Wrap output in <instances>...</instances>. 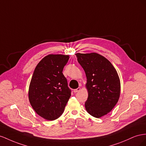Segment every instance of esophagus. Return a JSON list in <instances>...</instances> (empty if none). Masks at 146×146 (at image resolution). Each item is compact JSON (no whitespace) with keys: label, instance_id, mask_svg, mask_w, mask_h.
<instances>
[{"label":"esophagus","instance_id":"esophagus-1","mask_svg":"<svg viewBox=\"0 0 146 146\" xmlns=\"http://www.w3.org/2000/svg\"><path fill=\"white\" fill-rule=\"evenodd\" d=\"M80 90H81L80 87H78V88H77V89H74V90H73V92H74V93H76V92H80Z\"/></svg>","mask_w":146,"mask_h":146}]
</instances>
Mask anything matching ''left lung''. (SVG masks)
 I'll use <instances>...</instances> for the list:
<instances>
[{"label":"left lung","mask_w":146,"mask_h":146,"mask_svg":"<svg viewBox=\"0 0 146 146\" xmlns=\"http://www.w3.org/2000/svg\"><path fill=\"white\" fill-rule=\"evenodd\" d=\"M76 56L87 78L86 110L93 117L100 118L113 109L119 99L118 73L111 62L98 53H76Z\"/></svg>","instance_id":"1"}]
</instances>
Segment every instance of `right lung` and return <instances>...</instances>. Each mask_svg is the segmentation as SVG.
I'll list each match as a JSON object with an SVG mask.
<instances>
[{"mask_svg":"<svg viewBox=\"0 0 146 146\" xmlns=\"http://www.w3.org/2000/svg\"><path fill=\"white\" fill-rule=\"evenodd\" d=\"M69 56L49 54L37 64L29 88V100L36 113L54 120L64 112L71 96L67 80L62 73Z\"/></svg>","mask_w":146,"mask_h":146,"instance_id":"right-lung-1","label":"right lung"}]
</instances>
